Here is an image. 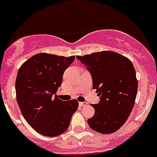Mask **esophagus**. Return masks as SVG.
Here are the masks:
<instances>
[{"label": "esophagus", "mask_w": 157, "mask_h": 157, "mask_svg": "<svg viewBox=\"0 0 157 157\" xmlns=\"http://www.w3.org/2000/svg\"><path fill=\"white\" fill-rule=\"evenodd\" d=\"M88 104L86 102H80L79 103V105H80V106H86Z\"/></svg>", "instance_id": "34e87169"}]
</instances>
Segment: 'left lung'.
I'll use <instances>...</instances> for the list:
<instances>
[{"label": "left lung", "instance_id": "8db88e82", "mask_svg": "<svg viewBox=\"0 0 157 157\" xmlns=\"http://www.w3.org/2000/svg\"><path fill=\"white\" fill-rule=\"evenodd\" d=\"M77 59L91 74L93 89L100 102L92 104L94 115L87 121L94 131L103 134L114 132L130 116L135 104L138 81L130 60L113 51H101Z\"/></svg>", "mask_w": 157, "mask_h": 157}]
</instances>
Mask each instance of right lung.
<instances>
[{
    "label": "right lung",
    "mask_w": 157,
    "mask_h": 157,
    "mask_svg": "<svg viewBox=\"0 0 157 157\" xmlns=\"http://www.w3.org/2000/svg\"><path fill=\"white\" fill-rule=\"evenodd\" d=\"M75 56L37 53L21 66L15 81L16 98L21 112L30 127L44 136L63 133L70 124L78 101H63L56 93L65 71Z\"/></svg>",
    "instance_id": "right-lung-1"
}]
</instances>
